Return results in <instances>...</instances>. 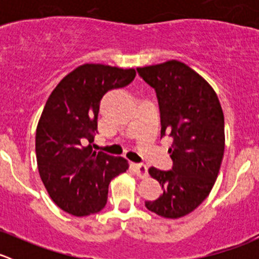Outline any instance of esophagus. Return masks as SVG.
<instances>
[{
  "label": "esophagus",
  "mask_w": 259,
  "mask_h": 259,
  "mask_svg": "<svg viewBox=\"0 0 259 259\" xmlns=\"http://www.w3.org/2000/svg\"><path fill=\"white\" fill-rule=\"evenodd\" d=\"M133 169H134L135 174L139 178H146L148 177V166L144 164H133Z\"/></svg>",
  "instance_id": "obj_1"
}]
</instances>
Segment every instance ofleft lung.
Wrapping results in <instances>:
<instances>
[{
    "label": "left lung",
    "instance_id": "obj_1",
    "mask_svg": "<svg viewBox=\"0 0 259 259\" xmlns=\"http://www.w3.org/2000/svg\"><path fill=\"white\" fill-rule=\"evenodd\" d=\"M137 70L156 93L161 137L173 139L171 170L149 169L163 194L145 207L164 218H182L202 204L218 177L226 140L223 110L213 88L183 62Z\"/></svg>",
    "mask_w": 259,
    "mask_h": 259
}]
</instances>
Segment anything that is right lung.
I'll list each match as a JSON object with an SVG mask.
<instances>
[{"label":"right lung","mask_w":259,"mask_h":259,"mask_svg":"<svg viewBox=\"0 0 259 259\" xmlns=\"http://www.w3.org/2000/svg\"><path fill=\"white\" fill-rule=\"evenodd\" d=\"M135 75L134 69L83 64L60 81L46 101L36 129L37 168L51 199L66 213L100 211L110 182L129 168L126 159L93 150L90 143L103 96L129 85Z\"/></svg>","instance_id":"right-lung-1"}]
</instances>
